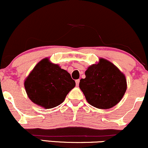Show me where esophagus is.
Returning <instances> with one entry per match:
<instances>
[{"label":"esophagus","mask_w":148,"mask_h":148,"mask_svg":"<svg viewBox=\"0 0 148 148\" xmlns=\"http://www.w3.org/2000/svg\"><path fill=\"white\" fill-rule=\"evenodd\" d=\"M75 83H76V85L78 86L79 85V79H76Z\"/></svg>","instance_id":"34e87169"}]
</instances>
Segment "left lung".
Returning <instances> with one entry per match:
<instances>
[{"label": "left lung", "mask_w": 148, "mask_h": 148, "mask_svg": "<svg viewBox=\"0 0 148 148\" xmlns=\"http://www.w3.org/2000/svg\"><path fill=\"white\" fill-rule=\"evenodd\" d=\"M85 75L79 86L90 105L109 109L122 100L127 90V79L110 61L101 58L98 64L88 67Z\"/></svg>", "instance_id": "1"}]
</instances>
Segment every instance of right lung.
Listing matches in <instances>:
<instances>
[{"label": "right lung", "mask_w": 148, "mask_h": 148, "mask_svg": "<svg viewBox=\"0 0 148 148\" xmlns=\"http://www.w3.org/2000/svg\"><path fill=\"white\" fill-rule=\"evenodd\" d=\"M75 86L69 73L48 58L36 64L24 82L26 94L36 105L49 109L62 103Z\"/></svg>", "instance_id": "1"}]
</instances>
